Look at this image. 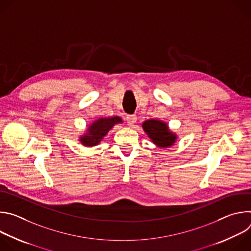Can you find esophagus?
Returning <instances> with one entry per match:
<instances>
[{"label": "esophagus", "instance_id": "34e87169", "mask_svg": "<svg viewBox=\"0 0 251 251\" xmlns=\"http://www.w3.org/2000/svg\"><path fill=\"white\" fill-rule=\"evenodd\" d=\"M126 121L129 126H132L137 122V116L136 115H127Z\"/></svg>", "mask_w": 251, "mask_h": 251}]
</instances>
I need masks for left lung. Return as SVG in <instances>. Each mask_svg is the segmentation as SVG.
Instances as JSON below:
<instances>
[{
    "label": "left lung",
    "mask_w": 251,
    "mask_h": 251,
    "mask_svg": "<svg viewBox=\"0 0 251 251\" xmlns=\"http://www.w3.org/2000/svg\"><path fill=\"white\" fill-rule=\"evenodd\" d=\"M142 127L159 147L168 148L174 144L176 136L169 132L165 123L158 120H147L143 123Z\"/></svg>",
    "instance_id": "obj_1"
}]
</instances>
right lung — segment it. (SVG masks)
Masks as SVG:
<instances>
[{
  "instance_id": "obj_1",
  "label": "right lung",
  "mask_w": 251,
  "mask_h": 251,
  "mask_svg": "<svg viewBox=\"0 0 251 251\" xmlns=\"http://www.w3.org/2000/svg\"><path fill=\"white\" fill-rule=\"evenodd\" d=\"M121 119L119 117H111V118H101L95 121L88 129V134L83 136L80 141L85 146H94L97 145L99 141L107 134L109 129H111L116 123L120 122Z\"/></svg>"
}]
</instances>
